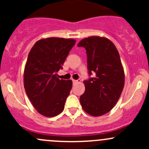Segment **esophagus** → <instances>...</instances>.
<instances>
[{
	"label": "esophagus",
	"instance_id": "obj_1",
	"mask_svg": "<svg viewBox=\"0 0 149 149\" xmlns=\"http://www.w3.org/2000/svg\"><path fill=\"white\" fill-rule=\"evenodd\" d=\"M80 80H73V84H76V83H79Z\"/></svg>",
	"mask_w": 149,
	"mask_h": 149
}]
</instances>
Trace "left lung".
<instances>
[{
	"label": "left lung",
	"instance_id": "8db88e82",
	"mask_svg": "<svg viewBox=\"0 0 149 149\" xmlns=\"http://www.w3.org/2000/svg\"><path fill=\"white\" fill-rule=\"evenodd\" d=\"M78 46L86 50L89 75L83 81L85 90L80 102L90 115L102 116L114 107L123 90L125 74L118 51L110 40L100 36L83 39Z\"/></svg>",
	"mask_w": 149,
	"mask_h": 149
}]
</instances>
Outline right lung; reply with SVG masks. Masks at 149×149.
<instances>
[{
	"label": "right lung",
	"instance_id": "add662e5",
	"mask_svg": "<svg viewBox=\"0 0 149 149\" xmlns=\"http://www.w3.org/2000/svg\"><path fill=\"white\" fill-rule=\"evenodd\" d=\"M76 44L73 39L48 38L38 40L29 53L24 74L27 96L39 113L54 117L63 111L72 81L59 79L70 50Z\"/></svg>",
	"mask_w": 149,
	"mask_h": 149
}]
</instances>
